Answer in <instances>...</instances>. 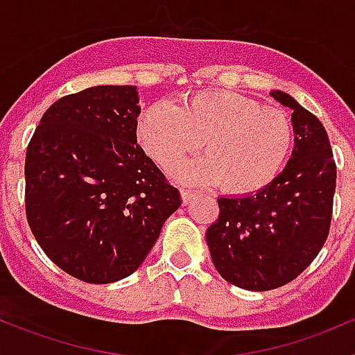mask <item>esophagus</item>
<instances>
[{
    "label": "esophagus",
    "instance_id": "1",
    "mask_svg": "<svg viewBox=\"0 0 355 355\" xmlns=\"http://www.w3.org/2000/svg\"><path fill=\"white\" fill-rule=\"evenodd\" d=\"M196 197V193L192 190H181V200H183V205H190Z\"/></svg>",
    "mask_w": 355,
    "mask_h": 355
}]
</instances>
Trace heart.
I'll return each instance as SVG.
<instances>
[{
	"mask_svg": "<svg viewBox=\"0 0 355 355\" xmlns=\"http://www.w3.org/2000/svg\"><path fill=\"white\" fill-rule=\"evenodd\" d=\"M137 139L163 168L174 167L202 142L206 156L175 167V180L222 183L225 192L249 196L281 174L293 147V124L286 112L252 97L209 90L187 96L178 106H147L137 122Z\"/></svg>",
	"mask_w": 355,
	"mask_h": 355,
	"instance_id": "heart-1",
	"label": "heart"
}]
</instances>
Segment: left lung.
Listing matches in <instances>:
<instances>
[{
	"mask_svg": "<svg viewBox=\"0 0 355 355\" xmlns=\"http://www.w3.org/2000/svg\"><path fill=\"white\" fill-rule=\"evenodd\" d=\"M270 96L291 110V158L261 192L220 197L218 220L206 231L218 274L250 291L284 286L311 265L327 240L336 190V163L322 122L290 94Z\"/></svg>",
	"mask_w": 355,
	"mask_h": 355,
	"instance_id": "left-lung-1",
	"label": "left lung"
}]
</instances>
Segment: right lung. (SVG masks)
I'll return each instance as SVG.
<instances>
[{
    "mask_svg": "<svg viewBox=\"0 0 355 355\" xmlns=\"http://www.w3.org/2000/svg\"><path fill=\"white\" fill-rule=\"evenodd\" d=\"M139 90L99 85L53 103L26 150V218L49 259L90 284L133 274L181 206L137 144Z\"/></svg>",
    "mask_w": 355,
    "mask_h": 355,
    "instance_id": "add662e5",
    "label": "right lung"
}]
</instances>
